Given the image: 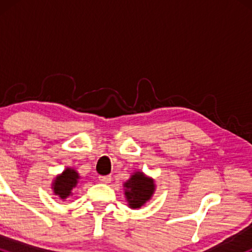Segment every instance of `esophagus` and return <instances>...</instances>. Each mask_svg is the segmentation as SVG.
Wrapping results in <instances>:
<instances>
[{
	"instance_id": "34e87169",
	"label": "esophagus",
	"mask_w": 252,
	"mask_h": 252,
	"mask_svg": "<svg viewBox=\"0 0 252 252\" xmlns=\"http://www.w3.org/2000/svg\"><path fill=\"white\" fill-rule=\"evenodd\" d=\"M99 181L102 182V184H109V182L111 181V176H110V175H100L99 176Z\"/></svg>"
}]
</instances>
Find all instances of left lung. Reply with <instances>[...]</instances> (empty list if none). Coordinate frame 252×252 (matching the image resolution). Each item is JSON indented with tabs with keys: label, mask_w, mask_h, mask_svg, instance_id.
Returning <instances> with one entry per match:
<instances>
[{
	"label": "left lung",
	"mask_w": 252,
	"mask_h": 252,
	"mask_svg": "<svg viewBox=\"0 0 252 252\" xmlns=\"http://www.w3.org/2000/svg\"><path fill=\"white\" fill-rule=\"evenodd\" d=\"M124 187L129 206L132 209H138L147 200H149L155 186L152 179L146 178L142 173L137 172L124 184Z\"/></svg>",
	"instance_id": "obj_1"
}]
</instances>
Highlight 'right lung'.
<instances>
[{
	"label": "right lung",
	"instance_id": "add662e5",
	"mask_svg": "<svg viewBox=\"0 0 252 252\" xmlns=\"http://www.w3.org/2000/svg\"><path fill=\"white\" fill-rule=\"evenodd\" d=\"M79 175L74 169H66L63 172L62 175H59L56 179L53 185L54 193L59 195L62 199L67 198L71 194V190L77 185Z\"/></svg>",
	"mask_w": 252,
	"mask_h": 252
}]
</instances>
